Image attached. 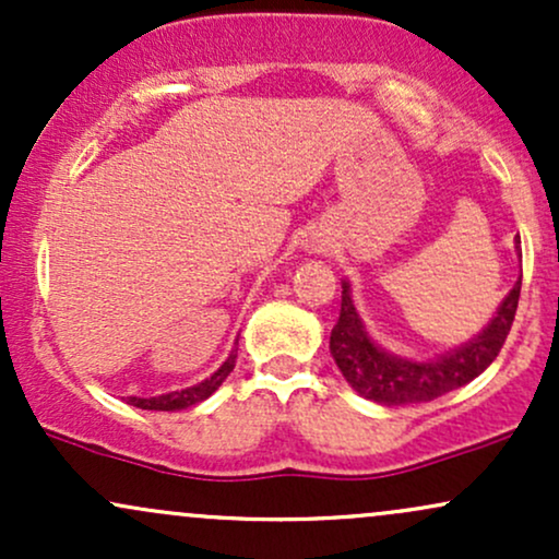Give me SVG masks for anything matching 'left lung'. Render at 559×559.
Returning <instances> with one entry per match:
<instances>
[{"mask_svg": "<svg viewBox=\"0 0 559 559\" xmlns=\"http://www.w3.org/2000/svg\"><path fill=\"white\" fill-rule=\"evenodd\" d=\"M515 252L521 254V239L515 241ZM518 297H521V278L499 301L493 318L476 336L441 355L415 360V357L396 355L370 336L352 299V284L344 278L342 316L331 331V357L346 383L365 400L383 407L431 402L447 391L465 386L489 368L515 320Z\"/></svg>", "mask_w": 559, "mask_h": 559, "instance_id": "1", "label": "left lung"}]
</instances>
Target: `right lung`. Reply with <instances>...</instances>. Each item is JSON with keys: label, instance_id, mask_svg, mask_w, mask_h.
Instances as JSON below:
<instances>
[{"label": "right lung", "instance_id": "right-lung-1", "mask_svg": "<svg viewBox=\"0 0 559 559\" xmlns=\"http://www.w3.org/2000/svg\"><path fill=\"white\" fill-rule=\"evenodd\" d=\"M234 365H236V346L228 352V357L223 360V365L213 376L194 383V386H186L181 391H168V394H159V396H146V400L144 396H128V404H133V407H141V409H163V413H178V409L194 407V404L204 402L207 396L215 394L217 386H221V383L228 378L230 370H234Z\"/></svg>", "mask_w": 559, "mask_h": 559}]
</instances>
